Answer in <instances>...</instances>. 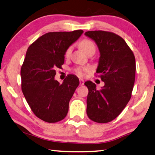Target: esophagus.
Masks as SVG:
<instances>
[{"instance_id":"34e87169","label":"esophagus","mask_w":155,"mask_h":155,"mask_svg":"<svg viewBox=\"0 0 155 155\" xmlns=\"http://www.w3.org/2000/svg\"><path fill=\"white\" fill-rule=\"evenodd\" d=\"M84 84V81L82 79H80V86H83Z\"/></svg>"}]
</instances>
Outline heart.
Masks as SVG:
<instances>
[{
  "label": "heart",
  "mask_w": 155,
  "mask_h": 155,
  "mask_svg": "<svg viewBox=\"0 0 155 155\" xmlns=\"http://www.w3.org/2000/svg\"><path fill=\"white\" fill-rule=\"evenodd\" d=\"M80 45L86 53H87L88 51H90L91 50H95V45H94V43L92 41L87 39H85L81 41L80 43ZM71 51H72V46H70V47H69L67 49L66 51H65V56H69L71 54ZM89 70H90V67H80L76 68L75 69V71L78 75H79L80 76H83L84 75V73Z\"/></svg>",
  "instance_id": "heart-1"
}]
</instances>
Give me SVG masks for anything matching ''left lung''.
I'll return each instance as SVG.
<instances>
[{
    "label": "left lung",
    "instance_id": "left-lung-1",
    "mask_svg": "<svg viewBox=\"0 0 155 155\" xmlns=\"http://www.w3.org/2000/svg\"><path fill=\"white\" fill-rule=\"evenodd\" d=\"M96 43L100 57L96 73L105 85L97 91L96 84L87 81L86 113L99 123L115 119L126 107L135 82V58L123 38L111 32L88 31L84 34Z\"/></svg>",
    "mask_w": 155,
    "mask_h": 155
}]
</instances>
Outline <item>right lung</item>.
I'll list each match as a JSON object with an SVG mask.
<instances>
[{
    "mask_svg": "<svg viewBox=\"0 0 155 155\" xmlns=\"http://www.w3.org/2000/svg\"><path fill=\"white\" fill-rule=\"evenodd\" d=\"M83 32L82 30L48 32L27 50L20 72L21 91L35 116L43 121L56 123L66 117L79 79L69 75L60 84L54 76L56 69L64 64L67 49Z\"/></svg>",
    "mask_w": 155,
    "mask_h": 155,
    "instance_id": "right-lung-1",
    "label": "right lung"
}]
</instances>
